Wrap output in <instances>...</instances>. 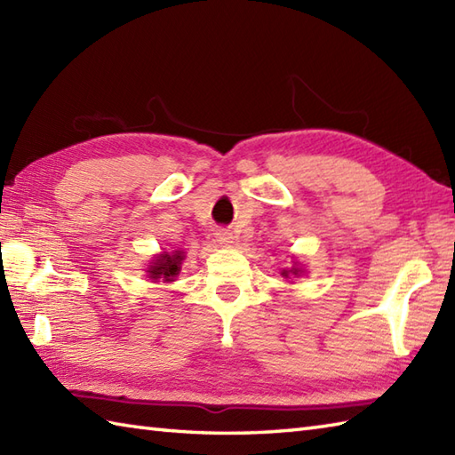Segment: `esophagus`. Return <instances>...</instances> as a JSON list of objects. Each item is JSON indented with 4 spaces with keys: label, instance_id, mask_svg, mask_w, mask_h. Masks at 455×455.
Returning <instances> with one entry per match:
<instances>
[{
    "label": "esophagus",
    "instance_id": "esophagus-1",
    "mask_svg": "<svg viewBox=\"0 0 455 455\" xmlns=\"http://www.w3.org/2000/svg\"><path fill=\"white\" fill-rule=\"evenodd\" d=\"M217 240H219V244L228 246V244L235 243V236H233V233H228V230H219Z\"/></svg>",
    "mask_w": 455,
    "mask_h": 455
}]
</instances>
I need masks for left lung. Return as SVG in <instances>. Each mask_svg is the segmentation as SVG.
<instances>
[{"mask_svg":"<svg viewBox=\"0 0 455 455\" xmlns=\"http://www.w3.org/2000/svg\"><path fill=\"white\" fill-rule=\"evenodd\" d=\"M299 274H303V269L299 267V266H293V267H289V269H283V272H282V275H283V277H293V275H299Z\"/></svg>","mask_w":455,"mask_h":455,"instance_id":"obj_1","label":"left lung"}]
</instances>
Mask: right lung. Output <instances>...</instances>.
Returning <instances> with one entry per match:
<instances>
[{"label": "right lung", "instance_id": "1", "mask_svg": "<svg viewBox=\"0 0 455 455\" xmlns=\"http://www.w3.org/2000/svg\"><path fill=\"white\" fill-rule=\"evenodd\" d=\"M186 258V252L181 250H173V252H162L160 256H156L152 259V266L147 269L150 279H160V282H173V277L180 274L181 269V262Z\"/></svg>", "mask_w": 455, "mask_h": 455}]
</instances>
